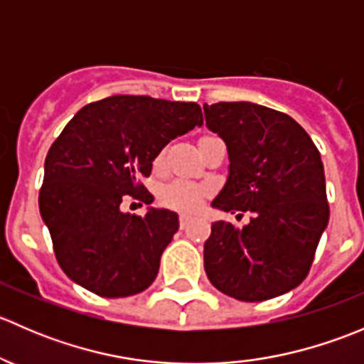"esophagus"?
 Instances as JSON below:
<instances>
[{"label": "esophagus", "instance_id": "obj_1", "mask_svg": "<svg viewBox=\"0 0 364 364\" xmlns=\"http://www.w3.org/2000/svg\"><path fill=\"white\" fill-rule=\"evenodd\" d=\"M188 220H190L188 213H181V215H179V225H181V229H185V227L188 225Z\"/></svg>", "mask_w": 364, "mask_h": 364}]
</instances>
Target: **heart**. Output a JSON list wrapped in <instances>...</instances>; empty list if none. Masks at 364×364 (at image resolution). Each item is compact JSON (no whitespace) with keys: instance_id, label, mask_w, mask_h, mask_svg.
I'll return each instance as SVG.
<instances>
[{"instance_id":"obj_1","label":"heart","mask_w":364,"mask_h":364,"mask_svg":"<svg viewBox=\"0 0 364 364\" xmlns=\"http://www.w3.org/2000/svg\"><path fill=\"white\" fill-rule=\"evenodd\" d=\"M205 190L188 181L176 179L161 188V200L171 208L193 209L204 199Z\"/></svg>"}]
</instances>
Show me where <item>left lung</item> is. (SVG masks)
I'll list each match as a JSON object with an SVG mask.
<instances>
[{
    "mask_svg": "<svg viewBox=\"0 0 364 364\" xmlns=\"http://www.w3.org/2000/svg\"><path fill=\"white\" fill-rule=\"evenodd\" d=\"M204 116L230 161L211 205L236 218L253 215L245 227L213 223L205 274L220 292L247 303L285 294L306 278L329 222L321 153L299 123L264 105L205 104Z\"/></svg>",
    "mask_w": 364,
    "mask_h": 364,
    "instance_id": "1",
    "label": "left lung"
}]
</instances>
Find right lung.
I'll use <instances>...</instances> for the list:
<instances>
[{"label":"right lung","instance_id":"right-lung-1","mask_svg":"<svg viewBox=\"0 0 364 364\" xmlns=\"http://www.w3.org/2000/svg\"><path fill=\"white\" fill-rule=\"evenodd\" d=\"M203 124L200 105L116 95L80 109L46 156L38 205L58 264L102 297L148 289L179 227L178 215L119 209L127 196L151 204L139 178L172 139Z\"/></svg>","mask_w":364,"mask_h":364}]
</instances>
